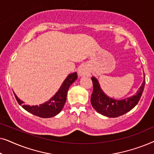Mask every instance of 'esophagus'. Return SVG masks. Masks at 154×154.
<instances>
[{
  "label": "esophagus",
  "mask_w": 154,
  "mask_h": 154,
  "mask_svg": "<svg viewBox=\"0 0 154 154\" xmlns=\"http://www.w3.org/2000/svg\"><path fill=\"white\" fill-rule=\"evenodd\" d=\"M79 75L80 76H89L90 75V69L85 65H83L79 69Z\"/></svg>",
  "instance_id": "34e87169"
}]
</instances>
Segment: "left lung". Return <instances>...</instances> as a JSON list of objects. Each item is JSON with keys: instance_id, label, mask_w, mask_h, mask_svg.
<instances>
[{"instance_id": "8db88e82", "label": "left lung", "mask_w": 154, "mask_h": 154, "mask_svg": "<svg viewBox=\"0 0 154 154\" xmlns=\"http://www.w3.org/2000/svg\"><path fill=\"white\" fill-rule=\"evenodd\" d=\"M91 79L93 85L90 100L92 106L98 113L110 118L119 117L133 109L140 101L145 85L144 75V81L135 95L124 100H116L109 97L104 93L95 78L92 77Z\"/></svg>"}]
</instances>
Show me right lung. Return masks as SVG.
I'll list each match as a JSON object with an SVG mask.
<instances>
[{
  "mask_svg": "<svg viewBox=\"0 0 154 154\" xmlns=\"http://www.w3.org/2000/svg\"><path fill=\"white\" fill-rule=\"evenodd\" d=\"M77 79L78 75L76 72L69 74L62 83L58 92L50 100L43 104H40L39 106L36 105L30 106L29 105H24V102L21 101L15 94L14 93V94L19 104L22 105L25 110L38 117L44 119L51 118L57 115L62 111L66 102L69 88Z\"/></svg>",
  "mask_w": 154,
  "mask_h": 154,
  "instance_id": "1",
  "label": "right lung"
}]
</instances>
